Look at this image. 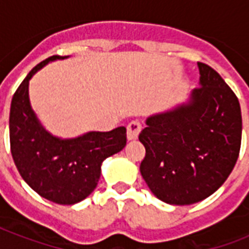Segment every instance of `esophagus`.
I'll list each match as a JSON object with an SVG mask.
<instances>
[{"label":"esophagus","instance_id":"1","mask_svg":"<svg viewBox=\"0 0 249 249\" xmlns=\"http://www.w3.org/2000/svg\"><path fill=\"white\" fill-rule=\"evenodd\" d=\"M141 129H142V125H141L140 121H132L129 123L128 126H126V137H128L129 141L137 140L138 136H140Z\"/></svg>","mask_w":249,"mask_h":249}]
</instances>
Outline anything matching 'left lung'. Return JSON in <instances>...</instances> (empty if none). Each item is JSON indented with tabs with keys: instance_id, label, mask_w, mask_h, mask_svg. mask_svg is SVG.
<instances>
[{
	"instance_id": "left-lung-1",
	"label": "left lung",
	"mask_w": 249,
	"mask_h": 249,
	"mask_svg": "<svg viewBox=\"0 0 249 249\" xmlns=\"http://www.w3.org/2000/svg\"><path fill=\"white\" fill-rule=\"evenodd\" d=\"M187 101L147 117L140 170L158 199L189 205L216 193L235 166L242 141L238 98L213 68L197 63Z\"/></svg>"
}]
</instances>
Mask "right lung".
<instances>
[{"label": "right lung", "instance_id": "add662e5", "mask_svg": "<svg viewBox=\"0 0 249 249\" xmlns=\"http://www.w3.org/2000/svg\"><path fill=\"white\" fill-rule=\"evenodd\" d=\"M54 55L37 64L18 88L10 107V147L21 178L38 195L56 204L84 200L97 187L102 163L126 144L124 126L111 132H88L60 138L45 129L29 101V81Z\"/></svg>", "mask_w": 249, "mask_h": 249}]
</instances>
